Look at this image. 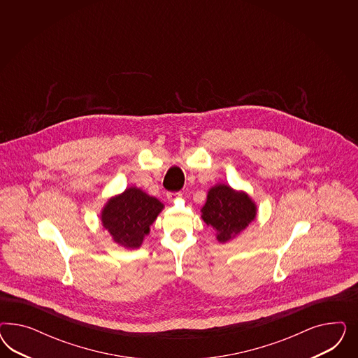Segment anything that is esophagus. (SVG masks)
Here are the masks:
<instances>
[{
    "mask_svg": "<svg viewBox=\"0 0 358 358\" xmlns=\"http://www.w3.org/2000/svg\"><path fill=\"white\" fill-rule=\"evenodd\" d=\"M181 195L182 194H181L180 192H177V193H168V194H166V196H168V199H169V201H174L176 198H180Z\"/></svg>",
    "mask_w": 358,
    "mask_h": 358,
    "instance_id": "esophagus-1",
    "label": "esophagus"
}]
</instances>
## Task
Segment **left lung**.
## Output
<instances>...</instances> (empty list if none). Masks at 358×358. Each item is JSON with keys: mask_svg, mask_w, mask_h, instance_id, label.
Here are the masks:
<instances>
[{"mask_svg": "<svg viewBox=\"0 0 358 358\" xmlns=\"http://www.w3.org/2000/svg\"><path fill=\"white\" fill-rule=\"evenodd\" d=\"M256 217V206L250 196L234 192L227 185H217L210 189L206 205L202 207V217L207 226L217 229V238L226 243Z\"/></svg>", "mask_w": 358, "mask_h": 358, "instance_id": "1", "label": "left lung"}]
</instances>
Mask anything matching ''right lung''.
I'll return each mask as SVG.
<instances>
[{
    "label": "right lung",
    "mask_w": 358,
    "mask_h": 358,
    "mask_svg": "<svg viewBox=\"0 0 358 358\" xmlns=\"http://www.w3.org/2000/svg\"><path fill=\"white\" fill-rule=\"evenodd\" d=\"M164 205L141 189L130 187L110 199L102 211L103 227L114 240L127 248H139L150 226L163 210Z\"/></svg>",
    "instance_id": "right-lung-1"
}]
</instances>
